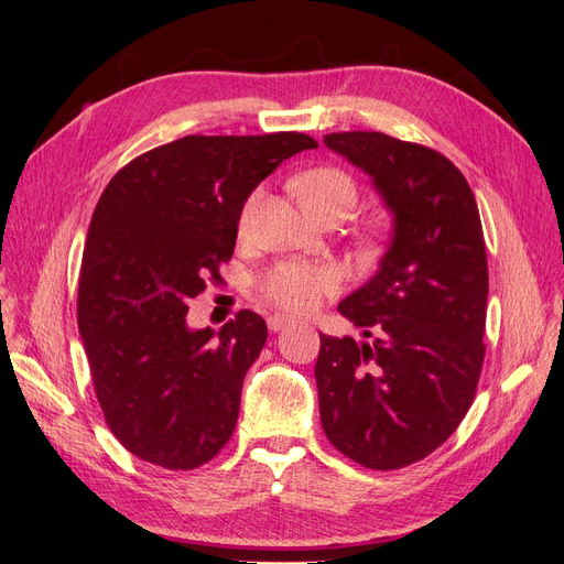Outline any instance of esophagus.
I'll return each instance as SVG.
<instances>
[{
  "instance_id": "34e87169",
  "label": "esophagus",
  "mask_w": 564,
  "mask_h": 564,
  "mask_svg": "<svg viewBox=\"0 0 564 564\" xmlns=\"http://www.w3.org/2000/svg\"><path fill=\"white\" fill-rule=\"evenodd\" d=\"M289 324H292V319L284 317V315H270L268 317V329L270 332H282V329L289 327Z\"/></svg>"
}]
</instances>
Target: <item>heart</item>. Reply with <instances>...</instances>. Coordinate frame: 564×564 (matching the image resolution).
<instances>
[{
	"label": "heart",
	"instance_id": "obj_1",
	"mask_svg": "<svg viewBox=\"0 0 564 564\" xmlns=\"http://www.w3.org/2000/svg\"><path fill=\"white\" fill-rule=\"evenodd\" d=\"M294 191L315 220L329 214L348 216L357 204V185L352 176L336 166H315L303 172L294 181ZM261 193L256 191L247 197L240 212V232H249L259 212ZM338 289L336 272L322 265L303 263H278L272 265L259 280V292L289 313H308L317 308L324 296H332Z\"/></svg>",
	"mask_w": 564,
	"mask_h": 564
}]
</instances>
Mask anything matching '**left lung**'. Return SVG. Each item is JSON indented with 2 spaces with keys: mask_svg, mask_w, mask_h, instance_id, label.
I'll use <instances>...</instances> for the list:
<instances>
[{
  "mask_svg": "<svg viewBox=\"0 0 564 564\" xmlns=\"http://www.w3.org/2000/svg\"><path fill=\"white\" fill-rule=\"evenodd\" d=\"M392 212L379 272L338 313L373 344L319 334V419L355 464L395 470L435 452L464 421L485 362L487 249L464 174L437 150L381 131L327 133Z\"/></svg>",
  "mask_w": 564,
  "mask_h": 564,
  "instance_id": "left-lung-1",
  "label": "left lung"
}]
</instances>
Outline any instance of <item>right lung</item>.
I'll return each instance as SVG.
<instances>
[{
	"mask_svg": "<svg viewBox=\"0 0 564 564\" xmlns=\"http://www.w3.org/2000/svg\"><path fill=\"white\" fill-rule=\"evenodd\" d=\"M308 133L185 135L119 169L84 247L77 324L112 435L152 466L193 470L230 440L242 383L263 350L261 315L187 329V301L220 282L237 220Z\"/></svg>",
	"mask_w": 564,
	"mask_h": 564,
	"instance_id": "right-lung-1",
	"label": "right lung"
}]
</instances>
